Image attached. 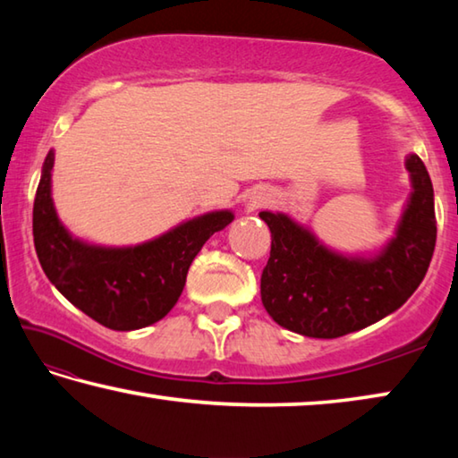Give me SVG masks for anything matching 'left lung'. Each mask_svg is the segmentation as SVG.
I'll list each match as a JSON object with an SVG mask.
<instances>
[{
    "instance_id": "8db88e82",
    "label": "left lung",
    "mask_w": 458,
    "mask_h": 458,
    "mask_svg": "<svg viewBox=\"0 0 458 458\" xmlns=\"http://www.w3.org/2000/svg\"><path fill=\"white\" fill-rule=\"evenodd\" d=\"M408 201L394 236L371 252H339L283 212H260L273 234L260 276L267 313L305 337L335 339L396 311L422 283L437 244L434 190L416 153L406 157Z\"/></svg>"
}]
</instances>
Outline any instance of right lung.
<instances>
[{"instance_id":"right-lung-1","label":"right lung","mask_w":458,"mask_h":458,"mask_svg":"<svg viewBox=\"0 0 458 458\" xmlns=\"http://www.w3.org/2000/svg\"><path fill=\"white\" fill-rule=\"evenodd\" d=\"M54 151L46 155L34 199V246L48 281L87 313L114 331H135L172 311L191 260L206 240L234 220L214 210L180 222L135 246H100L71 234L52 199Z\"/></svg>"}]
</instances>
